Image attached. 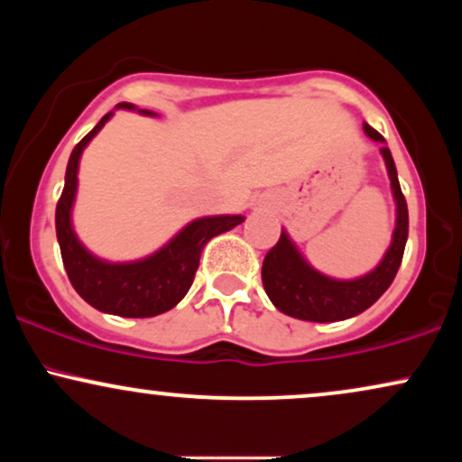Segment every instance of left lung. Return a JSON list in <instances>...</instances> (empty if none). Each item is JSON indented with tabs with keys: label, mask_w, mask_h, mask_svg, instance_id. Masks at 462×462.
<instances>
[{
	"label": "left lung",
	"mask_w": 462,
	"mask_h": 462,
	"mask_svg": "<svg viewBox=\"0 0 462 462\" xmlns=\"http://www.w3.org/2000/svg\"><path fill=\"white\" fill-rule=\"evenodd\" d=\"M365 132L369 139L384 143L383 134L365 124ZM383 156L389 169L391 189H393L397 204V224L393 232V243L384 254L383 263L374 272L358 280H332L328 275L310 267L293 243L289 241L286 232L280 235V241L269 249L263 261V286L269 300L284 315L304 321H343L358 312L367 310L371 304L378 301L380 295L393 282L408 238V206L400 189L395 162L389 147H383Z\"/></svg>",
	"instance_id": "obj_1"
}]
</instances>
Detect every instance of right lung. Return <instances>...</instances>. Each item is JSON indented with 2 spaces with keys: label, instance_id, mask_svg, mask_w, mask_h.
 Segmentation results:
<instances>
[{
  "label": "right lung",
  "instance_id": "1",
  "mask_svg": "<svg viewBox=\"0 0 462 462\" xmlns=\"http://www.w3.org/2000/svg\"><path fill=\"white\" fill-rule=\"evenodd\" d=\"M121 108H134L132 104H119ZM145 115H153L143 110ZM110 115H104L95 128L73 147L67 164L65 189L56 204V236L60 243L69 282L78 295L93 309L119 317H156L171 310L189 293L199 267L201 249L210 238L232 230L243 221L241 215L204 217L184 227L169 245L139 263L110 264L91 256L71 227V206L78 189L79 153L88 141L104 128Z\"/></svg>",
  "mask_w": 462,
  "mask_h": 462
}]
</instances>
